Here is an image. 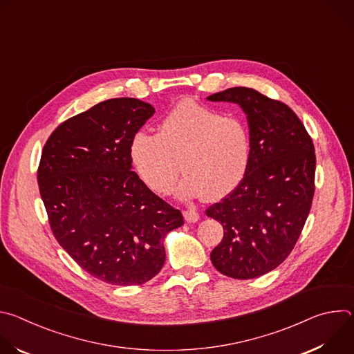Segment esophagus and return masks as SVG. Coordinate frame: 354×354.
<instances>
[{
	"mask_svg": "<svg viewBox=\"0 0 354 354\" xmlns=\"http://www.w3.org/2000/svg\"><path fill=\"white\" fill-rule=\"evenodd\" d=\"M183 216H185V220L187 223H196L198 220V213L194 210V209H187L183 212Z\"/></svg>",
	"mask_w": 354,
	"mask_h": 354,
	"instance_id": "34e87169",
	"label": "esophagus"
}]
</instances>
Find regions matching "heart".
Masks as SVG:
<instances>
[{
    "label": "heart",
    "mask_w": 354,
    "mask_h": 354,
    "mask_svg": "<svg viewBox=\"0 0 354 354\" xmlns=\"http://www.w3.org/2000/svg\"><path fill=\"white\" fill-rule=\"evenodd\" d=\"M130 158L142 182L158 194L172 192L180 169L186 175L178 194H206L218 200L243 179L250 160L248 124L234 115L182 100L165 113L158 133H134Z\"/></svg>",
    "instance_id": "heart-1"
}]
</instances>
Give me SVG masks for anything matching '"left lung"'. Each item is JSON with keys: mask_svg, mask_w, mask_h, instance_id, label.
Here are the masks:
<instances>
[{"mask_svg": "<svg viewBox=\"0 0 354 354\" xmlns=\"http://www.w3.org/2000/svg\"><path fill=\"white\" fill-rule=\"evenodd\" d=\"M207 99L238 104L250 133L243 179L206 210L224 228L210 258L228 277L255 279L286 261L304 228L315 192L314 142L290 106L254 88L234 86Z\"/></svg>", "mask_w": 354, "mask_h": 354, "instance_id": "obj_1", "label": "left lung"}]
</instances>
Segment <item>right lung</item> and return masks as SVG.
<instances>
[{
  "label": "right lung",
  "instance_id": "add662e5",
  "mask_svg": "<svg viewBox=\"0 0 354 354\" xmlns=\"http://www.w3.org/2000/svg\"><path fill=\"white\" fill-rule=\"evenodd\" d=\"M154 113L136 97L108 99L59 124L41 151L37 183L50 228L80 268L108 284L158 274L164 238L183 224L131 171V137Z\"/></svg>",
  "mask_w": 354,
  "mask_h": 354
}]
</instances>
